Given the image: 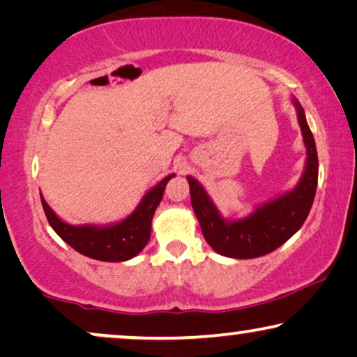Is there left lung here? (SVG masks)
Returning a JSON list of instances; mask_svg holds the SVG:
<instances>
[{"mask_svg": "<svg viewBox=\"0 0 357 357\" xmlns=\"http://www.w3.org/2000/svg\"><path fill=\"white\" fill-rule=\"evenodd\" d=\"M292 104L296 107L307 158L299 182L289 192L258 204L248 216L231 221L222 218L203 185L187 175L193 211L204 238L219 255L248 260L271 253L289 241L309 216L319 180V158L305 112L296 97H292Z\"/></svg>", "mask_w": 357, "mask_h": 357, "instance_id": "left-lung-1", "label": "left lung"}]
</instances>
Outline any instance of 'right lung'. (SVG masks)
I'll return each instance as SVG.
<instances>
[{
	"instance_id": "obj_1",
	"label": "right lung",
	"mask_w": 357,
	"mask_h": 357,
	"mask_svg": "<svg viewBox=\"0 0 357 357\" xmlns=\"http://www.w3.org/2000/svg\"><path fill=\"white\" fill-rule=\"evenodd\" d=\"M175 174L155 183L144 193L135 211L119 222L110 224H75L65 222L48 206L42 197V206L53 231L81 255L100 261H126L135 258L146 247L151 237V222L162 199L165 185Z\"/></svg>"
}]
</instances>
